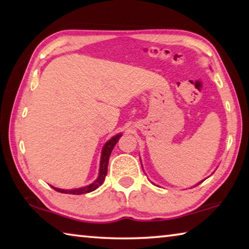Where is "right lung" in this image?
<instances>
[{"mask_svg": "<svg viewBox=\"0 0 249 249\" xmlns=\"http://www.w3.org/2000/svg\"><path fill=\"white\" fill-rule=\"evenodd\" d=\"M121 136H122V134L115 135L114 137H112L111 140H109L107 142V144L104 145L103 150H102V156H101L100 174H99L98 179H96L93 183H91V184L87 185V187H83V188L73 189V190H64V189H58V188H54V187H52V188L53 189V190H56L58 192L68 193V195H84V193H89V192L94 191L95 189H98L100 185L104 182L105 176H107V163H108L109 156H111L112 150H113V148H114V146L116 145V142H119Z\"/></svg>", "mask_w": 249, "mask_h": 249, "instance_id": "add662e5", "label": "right lung"}]
</instances>
